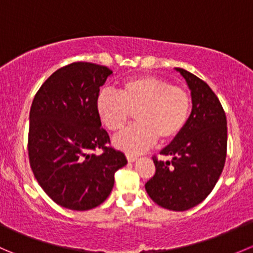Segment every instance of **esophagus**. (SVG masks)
I'll use <instances>...</instances> for the list:
<instances>
[{"mask_svg": "<svg viewBox=\"0 0 253 253\" xmlns=\"http://www.w3.org/2000/svg\"><path fill=\"white\" fill-rule=\"evenodd\" d=\"M126 157H127V160H128V163H133V162H136L137 159H138L136 155H132V154H127Z\"/></svg>", "mask_w": 253, "mask_h": 253, "instance_id": "1", "label": "esophagus"}]
</instances>
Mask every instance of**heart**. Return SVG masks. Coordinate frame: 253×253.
Wrapping results in <instances>:
<instances>
[{
	"mask_svg": "<svg viewBox=\"0 0 253 253\" xmlns=\"http://www.w3.org/2000/svg\"><path fill=\"white\" fill-rule=\"evenodd\" d=\"M96 112L110 132H119L136 112L137 124L114 138V145L129 154H139L160 142L177 138L190 119L192 101L185 89L154 76H139L122 83L119 94L101 91Z\"/></svg>",
	"mask_w": 253,
	"mask_h": 253,
	"instance_id": "1",
	"label": "heart"
}]
</instances>
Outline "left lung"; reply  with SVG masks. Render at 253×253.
Masks as SVG:
<instances>
[{
    "instance_id": "8db88e82",
    "label": "left lung",
    "mask_w": 253,
    "mask_h": 253,
    "mask_svg": "<svg viewBox=\"0 0 253 253\" xmlns=\"http://www.w3.org/2000/svg\"><path fill=\"white\" fill-rule=\"evenodd\" d=\"M191 90L192 111L177 138L153 158L155 175L145 183L149 197L163 208L183 211L206 200L218 182L226 158L228 128L220 101L208 84L183 68H175Z\"/></svg>"
}]
</instances>
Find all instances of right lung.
<instances>
[{
	"instance_id": "add662e5",
	"label": "right lung",
	"mask_w": 253,
	"mask_h": 253,
	"mask_svg": "<svg viewBox=\"0 0 253 253\" xmlns=\"http://www.w3.org/2000/svg\"><path fill=\"white\" fill-rule=\"evenodd\" d=\"M112 71L90 62L60 68L40 86L29 114L28 152L35 178L57 205L88 211L104 202L125 154L108 147L95 101ZM103 149L101 155L93 150Z\"/></svg>"
}]
</instances>
